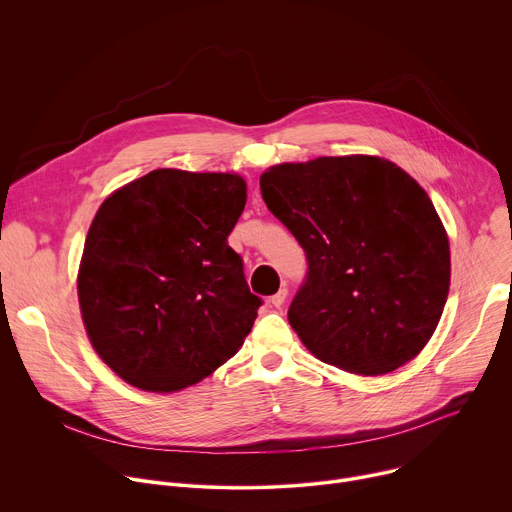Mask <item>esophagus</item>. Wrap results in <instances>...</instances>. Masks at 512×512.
Returning <instances> with one entry per match:
<instances>
[{
    "mask_svg": "<svg viewBox=\"0 0 512 512\" xmlns=\"http://www.w3.org/2000/svg\"><path fill=\"white\" fill-rule=\"evenodd\" d=\"M285 300H287V289L285 287H281L275 296H271V304L275 308H281L285 304Z\"/></svg>",
    "mask_w": 512,
    "mask_h": 512,
    "instance_id": "34e87169",
    "label": "esophagus"
}]
</instances>
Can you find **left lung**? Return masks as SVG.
<instances>
[{"label":"left lung","mask_w":512,"mask_h":512,"mask_svg":"<svg viewBox=\"0 0 512 512\" xmlns=\"http://www.w3.org/2000/svg\"><path fill=\"white\" fill-rule=\"evenodd\" d=\"M267 208L308 257L287 318L332 367L377 377L415 358L450 291V241L427 192L379 156L285 162L261 178Z\"/></svg>","instance_id":"left-lung-1"}]
</instances>
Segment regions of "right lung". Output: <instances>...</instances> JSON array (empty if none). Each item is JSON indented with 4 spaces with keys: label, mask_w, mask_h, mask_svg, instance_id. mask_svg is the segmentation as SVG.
Instances as JSON below:
<instances>
[{
    "label": "right lung",
    "mask_w": 512,
    "mask_h": 512,
    "mask_svg": "<svg viewBox=\"0 0 512 512\" xmlns=\"http://www.w3.org/2000/svg\"><path fill=\"white\" fill-rule=\"evenodd\" d=\"M245 202L239 174L160 168L99 206L79 304L95 352L125 383L176 393L243 346L261 300L227 237Z\"/></svg>",
    "instance_id": "add662e5"
}]
</instances>
